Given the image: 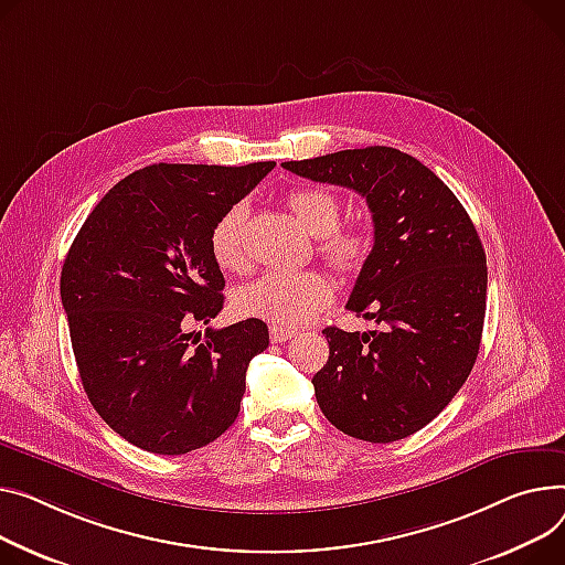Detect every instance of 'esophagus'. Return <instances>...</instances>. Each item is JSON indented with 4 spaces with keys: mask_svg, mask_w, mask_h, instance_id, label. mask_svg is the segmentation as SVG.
I'll return each mask as SVG.
<instances>
[{
    "mask_svg": "<svg viewBox=\"0 0 565 565\" xmlns=\"http://www.w3.org/2000/svg\"><path fill=\"white\" fill-rule=\"evenodd\" d=\"M295 329H286V327H270V338H273V343H286V341H290V338H295Z\"/></svg>",
    "mask_w": 565,
    "mask_h": 565,
    "instance_id": "obj_1",
    "label": "esophagus"
}]
</instances>
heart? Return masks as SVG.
Here are the masks:
<instances>
[{"instance_id":"1","label":"heart","mask_w":565,"mask_h":565,"mask_svg":"<svg viewBox=\"0 0 565 565\" xmlns=\"http://www.w3.org/2000/svg\"><path fill=\"white\" fill-rule=\"evenodd\" d=\"M288 209L318 241V252L338 270L361 268L372 236L363 227H338L341 200L322 185L295 188L286 198ZM247 222V204L238 202L224 211L209 234L215 263L224 270H238L245 260L243 236ZM331 284L322 273H266L236 288L232 305L243 318H256L275 327H297L311 320L331 302Z\"/></svg>"}]
</instances>
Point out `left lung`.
Segmentation results:
<instances>
[{"mask_svg":"<svg viewBox=\"0 0 565 565\" xmlns=\"http://www.w3.org/2000/svg\"><path fill=\"white\" fill-rule=\"evenodd\" d=\"M281 166L359 193L374 224L348 309L382 329L322 331L329 359L313 377L322 413L367 443L416 434L452 402L479 354L488 273L470 215L427 166L393 147Z\"/></svg>","mask_w":565,"mask_h":565,"instance_id":"8db88e82","label":"left lung"}]
</instances>
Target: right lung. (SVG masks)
Wrapping results in <instances>:
<instances>
[{"mask_svg": "<svg viewBox=\"0 0 565 565\" xmlns=\"http://www.w3.org/2000/svg\"><path fill=\"white\" fill-rule=\"evenodd\" d=\"M273 168H142L110 188L72 241L61 302L84 391L147 452L185 455L238 418L247 365L270 343L266 322L206 329L202 343L188 327L224 305L213 224Z\"/></svg>", "mask_w": 565, "mask_h": 565, "instance_id": "obj_1", "label": "right lung"}]
</instances>
